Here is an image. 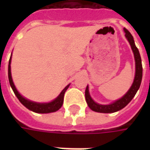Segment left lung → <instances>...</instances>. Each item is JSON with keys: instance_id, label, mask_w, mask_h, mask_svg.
Returning <instances> with one entry per match:
<instances>
[{"instance_id": "8db88e82", "label": "left lung", "mask_w": 150, "mask_h": 150, "mask_svg": "<svg viewBox=\"0 0 150 150\" xmlns=\"http://www.w3.org/2000/svg\"><path fill=\"white\" fill-rule=\"evenodd\" d=\"M124 30H125V36L127 38V39L130 43V46H131V48H132V51H133L134 58H135L136 74L134 81H133L132 87L130 88L129 91L121 99H120L118 100L115 101L113 104H108V105H102V104H99L97 103H96L90 96L89 91H88V86H87L86 90H85V98H86L87 104H88V107L90 108L91 110L96 112L112 113L124 108L130 101L132 100V98L135 96L136 93H137V91L140 88V85H141V83H142V64L140 53H139L138 49L137 48L135 43H134V40H133L132 34H130L129 31L125 28H124Z\"/></svg>"}]
</instances>
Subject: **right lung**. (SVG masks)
I'll list each match as a JSON object with an SVG mask.
<instances>
[{"mask_svg":"<svg viewBox=\"0 0 150 150\" xmlns=\"http://www.w3.org/2000/svg\"><path fill=\"white\" fill-rule=\"evenodd\" d=\"M10 63H11V57L9 59V62H8V81L10 83L13 91L14 92V94L16 95V96L18 97L19 101L21 102V104L24 105L25 107L27 108L28 109L33 111L34 112L37 113H49V112H56L58 111L62 107V104H63V98H64V94H65V91H67V89L68 88L69 85H67L63 90L62 92L60 93L58 97L56 98L55 100H54L50 103H45V104H38V103H35V102H32L25 99L23 96H21L20 93L18 92V90L15 88L14 84H13V82L11 76V68H10Z\"/></svg>","mask_w":150,"mask_h":150,"instance_id":"1","label":"right lung"}]
</instances>
